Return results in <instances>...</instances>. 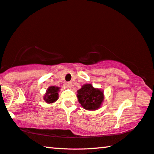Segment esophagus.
<instances>
[{"label": "esophagus", "instance_id": "1", "mask_svg": "<svg viewBox=\"0 0 154 154\" xmlns=\"http://www.w3.org/2000/svg\"><path fill=\"white\" fill-rule=\"evenodd\" d=\"M72 82H67L66 83V86L67 87H68V88H71L72 87Z\"/></svg>", "mask_w": 154, "mask_h": 154}]
</instances>
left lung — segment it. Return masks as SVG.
I'll return each instance as SVG.
<instances>
[{
  "mask_svg": "<svg viewBox=\"0 0 154 154\" xmlns=\"http://www.w3.org/2000/svg\"><path fill=\"white\" fill-rule=\"evenodd\" d=\"M77 98L83 108L94 110L101 106L103 101V92L94 88L91 84H85L77 91Z\"/></svg>",
  "mask_w": 154,
  "mask_h": 154,
  "instance_id": "1",
  "label": "left lung"
}]
</instances>
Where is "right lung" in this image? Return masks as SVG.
Instances as JSON below:
<instances>
[{"instance_id":"right-lung-1","label":"right lung","mask_w":154,"mask_h":154,"mask_svg":"<svg viewBox=\"0 0 154 154\" xmlns=\"http://www.w3.org/2000/svg\"><path fill=\"white\" fill-rule=\"evenodd\" d=\"M60 88L55 86L49 87L46 90V93L45 96L44 97V99L48 103H52L58 99V91H59Z\"/></svg>"}]
</instances>
